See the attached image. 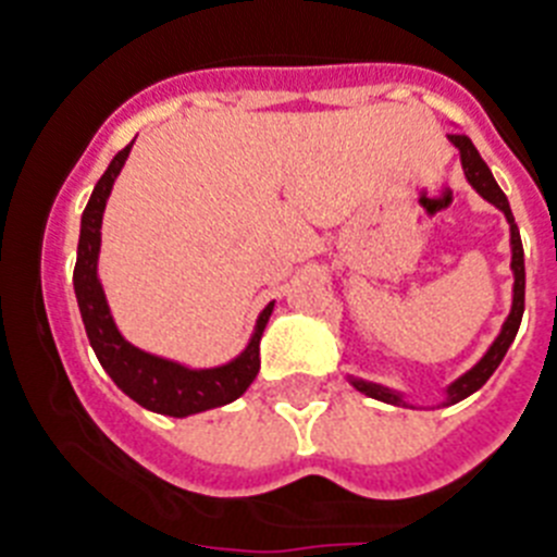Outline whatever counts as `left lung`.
<instances>
[{
	"label": "left lung",
	"mask_w": 557,
	"mask_h": 557,
	"mask_svg": "<svg viewBox=\"0 0 557 557\" xmlns=\"http://www.w3.org/2000/svg\"><path fill=\"white\" fill-rule=\"evenodd\" d=\"M447 138H450L453 147L459 149L461 170H465V177L470 181V186H473L481 198L487 200V203H493L495 209H502L504 218H507L509 249H512V263H509V269H512V277H516V283H512V308H509L507 320H504L502 331H498V336H495L493 345L487 348V354H484V357H481L479 362L470 368V371L461 373L459 380L450 382V385L445 387V401H442V405H456V401H461V399H467L470 394H475V391H479V387L484 385L490 376H493L495 368L502 366V359H504V354H507V348L512 345V339H516L518 325H521V317H524V246H521V235H518L516 218H512V209H509L507 195L502 191V186L495 184L493 172H490V166L484 163V158L479 156V149L473 147V141H470L467 135H447ZM348 382L357 387L359 394L371 396V399L410 408V401H405V396H401L399 391H391V387L376 385V382L359 380V376H348Z\"/></svg>",
	"instance_id": "left-lung-1"
}]
</instances>
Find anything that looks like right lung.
<instances>
[{
    "instance_id": "1",
    "label": "right lung",
    "mask_w": 557,
    "mask_h": 557,
    "mask_svg": "<svg viewBox=\"0 0 557 557\" xmlns=\"http://www.w3.org/2000/svg\"><path fill=\"white\" fill-rule=\"evenodd\" d=\"M133 144H127L119 156L112 158L104 175L98 177L90 200H87V209L82 214L73 288H76L87 339H90L101 368L110 373V380L141 408L184 419V416L221 408V405H228V401L246 394V387L255 382L257 371H260V336H263L265 322L274 311V302H269L260 311L249 345L226 366L186 368L175 359L156 357V354L135 348L133 343L124 339V334L112 320L110 306H107L104 286L98 280V251H101V218H104L107 198H110L112 184L127 161Z\"/></svg>"
}]
</instances>
